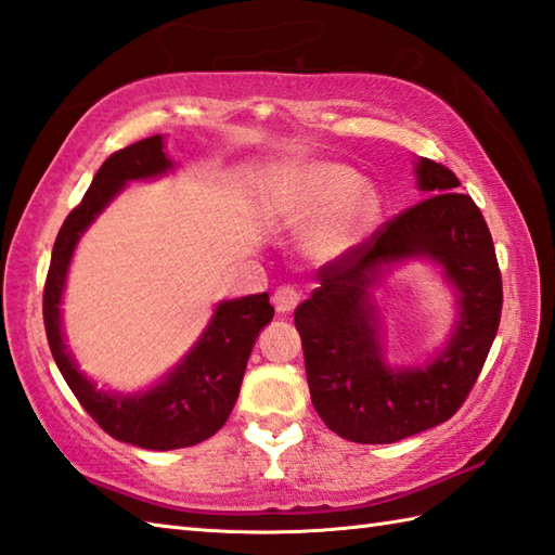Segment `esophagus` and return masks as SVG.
Listing matches in <instances>:
<instances>
[{
  "label": "esophagus",
  "mask_w": 555,
  "mask_h": 555,
  "mask_svg": "<svg viewBox=\"0 0 555 555\" xmlns=\"http://www.w3.org/2000/svg\"><path fill=\"white\" fill-rule=\"evenodd\" d=\"M300 302V291L295 286H281L274 293V307L279 314H288Z\"/></svg>",
  "instance_id": "obj_1"
}]
</instances>
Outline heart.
Returning <instances> with one entry per match:
<instances>
[{
    "mask_svg": "<svg viewBox=\"0 0 555 555\" xmlns=\"http://www.w3.org/2000/svg\"><path fill=\"white\" fill-rule=\"evenodd\" d=\"M272 215L286 227L328 217L309 234V250L336 257L350 250L376 224L380 203L362 177L338 163H307L286 175L272 198Z\"/></svg>",
    "mask_w": 555,
    "mask_h": 555,
    "instance_id": "1",
    "label": "heart"
}]
</instances>
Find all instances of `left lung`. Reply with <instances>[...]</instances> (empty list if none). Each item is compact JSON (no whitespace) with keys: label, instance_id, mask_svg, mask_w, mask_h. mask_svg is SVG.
I'll list each match as a JSON object with an SVG mask.
<instances>
[{"label":"left lung","instance_id":"1","mask_svg":"<svg viewBox=\"0 0 555 555\" xmlns=\"http://www.w3.org/2000/svg\"><path fill=\"white\" fill-rule=\"evenodd\" d=\"M411 205L362 246L317 272L321 286L295 309L309 395L328 430L359 444H392L452 418L478 380L501 319V272L478 205L449 167L418 158ZM430 259L455 288L460 319L428 365L390 367L372 288L384 269Z\"/></svg>","mask_w":555,"mask_h":555}]
</instances>
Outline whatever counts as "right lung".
I'll use <instances>...</instances> for the list:
<instances>
[{"label":"right lung","instance_id":"1","mask_svg":"<svg viewBox=\"0 0 555 555\" xmlns=\"http://www.w3.org/2000/svg\"><path fill=\"white\" fill-rule=\"evenodd\" d=\"M163 149L160 134L141 139L132 146L115 151L99 167L82 203L66 217L59 231L42 307L51 354L77 402L115 440L156 452L193 447L222 428L238 399L253 345L274 317L267 293L219 302L208 328L182 362L141 392L101 390L77 369L61 331V295L66 288L75 246L125 184L156 179L172 170L175 163Z\"/></svg>","mask_w":555,"mask_h":555}]
</instances>
